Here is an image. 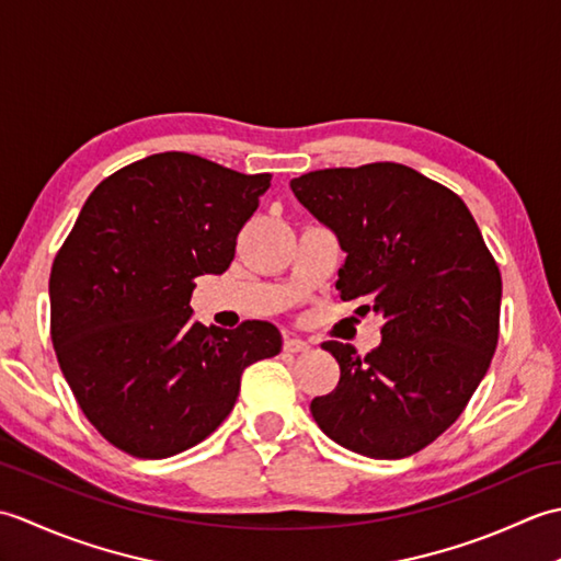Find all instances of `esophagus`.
Returning <instances> with one entry per match:
<instances>
[{
	"instance_id": "obj_1",
	"label": "esophagus",
	"mask_w": 561,
	"mask_h": 561,
	"mask_svg": "<svg viewBox=\"0 0 561 561\" xmlns=\"http://www.w3.org/2000/svg\"><path fill=\"white\" fill-rule=\"evenodd\" d=\"M284 350L291 352V354H299V352L311 350V344H308L301 337H296V335H287V337H284Z\"/></svg>"
}]
</instances>
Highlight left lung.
<instances>
[{
    "mask_svg": "<svg viewBox=\"0 0 561 561\" xmlns=\"http://www.w3.org/2000/svg\"><path fill=\"white\" fill-rule=\"evenodd\" d=\"M296 199L335 231L342 301L380 318L366 356L323 342L340 383L311 414L335 444L396 460L462 414L499 342L502 272L465 202L410 165L366 163L294 178Z\"/></svg>",
    "mask_w": 561,
    "mask_h": 561,
    "instance_id": "left-lung-1",
    "label": "left lung"
}]
</instances>
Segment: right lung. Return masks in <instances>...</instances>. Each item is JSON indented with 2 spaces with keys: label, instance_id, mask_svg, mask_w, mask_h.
<instances>
[{
  "label": "right lung",
  "instance_id": "obj_1",
  "mask_svg": "<svg viewBox=\"0 0 561 561\" xmlns=\"http://www.w3.org/2000/svg\"><path fill=\"white\" fill-rule=\"evenodd\" d=\"M272 175L163 151L105 178L50 272V337L81 412L135 458L205 440L233 410L245 366L279 354V330L193 320L202 274H221Z\"/></svg>",
  "mask_w": 561,
  "mask_h": 561
}]
</instances>
